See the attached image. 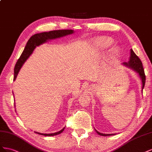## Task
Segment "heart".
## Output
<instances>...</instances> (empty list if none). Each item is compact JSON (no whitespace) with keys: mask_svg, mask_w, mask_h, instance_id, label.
<instances>
[{"mask_svg":"<svg viewBox=\"0 0 152 152\" xmlns=\"http://www.w3.org/2000/svg\"><path fill=\"white\" fill-rule=\"evenodd\" d=\"M111 45V42L106 38H101L95 42V46L98 50H105Z\"/></svg>","mask_w":152,"mask_h":152,"instance_id":"heart-1","label":"heart"}]
</instances>
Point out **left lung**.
<instances>
[{
    "instance_id": "obj_1",
    "label": "left lung",
    "mask_w": 152,
    "mask_h": 152,
    "mask_svg": "<svg viewBox=\"0 0 152 152\" xmlns=\"http://www.w3.org/2000/svg\"><path fill=\"white\" fill-rule=\"evenodd\" d=\"M124 66L127 67L129 69H132L134 72L138 74L142 82V90L144 88V86L145 85V81H146V76L145 75V71L143 69V67H142V62L139 58L135 54L134 51L131 49V55H130L129 58V61L128 62H124L122 64ZM95 131L100 136H113L115 135V134H102L98 132L96 129H95Z\"/></svg>"
}]
</instances>
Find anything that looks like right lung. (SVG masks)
<instances>
[{
    "label": "right lung",
    "mask_w": 152,
    "mask_h": 152,
    "mask_svg": "<svg viewBox=\"0 0 152 152\" xmlns=\"http://www.w3.org/2000/svg\"><path fill=\"white\" fill-rule=\"evenodd\" d=\"M75 32L73 30H53V31L50 32H41L39 34H36L33 35L30 37L28 42H27L25 48L21 53L20 58L18 60L15 67L14 70V81H15L17 76L18 75V72L20 70L21 67L25 62L26 60L28 59V58L32 55L34 50H35L37 46H40L42 45L43 43H45L48 41L55 39L60 38L62 37H65L68 35H71V34ZM65 127L63 128L61 131H60L57 132L51 133V134H42L39 133L37 132H34L36 134H40L45 136H53L58 135V134H61L64 130Z\"/></svg>",
    "instance_id": "right-lung-1"
}]
</instances>
